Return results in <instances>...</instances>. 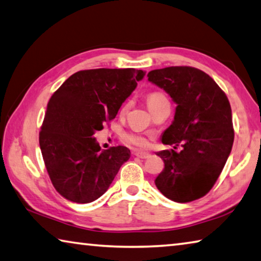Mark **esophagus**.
Returning <instances> with one entry per match:
<instances>
[{"label": "esophagus", "mask_w": 261, "mask_h": 261, "mask_svg": "<svg viewBox=\"0 0 261 261\" xmlns=\"http://www.w3.org/2000/svg\"><path fill=\"white\" fill-rule=\"evenodd\" d=\"M135 156L141 158V159H147V158L150 157V153L149 152H143V151H136Z\"/></svg>", "instance_id": "34e87169"}]
</instances>
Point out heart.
I'll list each match as a JSON object with an SVG mask.
<instances>
[{"mask_svg": "<svg viewBox=\"0 0 261 261\" xmlns=\"http://www.w3.org/2000/svg\"><path fill=\"white\" fill-rule=\"evenodd\" d=\"M163 98H166L165 95L162 93H151L148 95V105L151 104L153 102H157V100H161ZM123 140L126 141L127 143L133 144L138 148H145L148 145V141L143 136H141L139 134H134V133H126L123 135Z\"/></svg>", "mask_w": 261, "mask_h": 261, "instance_id": "heart-1", "label": "heart"}]
</instances>
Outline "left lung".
I'll list each match as a JSON object with an SVG mask.
<instances>
[{"mask_svg":"<svg viewBox=\"0 0 261 261\" xmlns=\"http://www.w3.org/2000/svg\"><path fill=\"white\" fill-rule=\"evenodd\" d=\"M176 103L172 125L162 142L182 150L157 153L165 167L154 184L168 199L188 203L206 195L216 184L234 142L231 109L220 87L191 66H170L148 73Z\"/></svg>","mask_w":261,"mask_h":261,"instance_id":"obj_1","label":"left lung"}]
</instances>
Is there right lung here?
Listing matches in <instances>:
<instances>
[{
    "label": "right lung",
    "instance_id": "add662e5",
    "mask_svg": "<svg viewBox=\"0 0 261 261\" xmlns=\"http://www.w3.org/2000/svg\"><path fill=\"white\" fill-rule=\"evenodd\" d=\"M144 74L135 68L79 71L50 97L39 142L51 184L64 198L94 202L129 159L122 145L99 151L94 134L116 118Z\"/></svg>",
    "mask_w": 261,
    "mask_h": 261
}]
</instances>
